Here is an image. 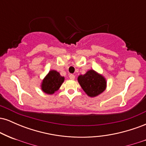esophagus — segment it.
Listing matches in <instances>:
<instances>
[{
  "mask_svg": "<svg viewBox=\"0 0 146 146\" xmlns=\"http://www.w3.org/2000/svg\"><path fill=\"white\" fill-rule=\"evenodd\" d=\"M69 78L71 79V80H75V76L74 75H73V74H70V75H69Z\"/></svg>",
  "mask_w": 146,
  "mask_h": 146,
  "instance_id": "34e87169",
  "label": "esophagus"
}]
</instances>
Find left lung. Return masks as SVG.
I'll list each match as a JSON object with an SVG mask.
<instances>
[{
    "mask_svg": "<svg viewBox=\"0 0 146 146\" xmlns=\"http://www.w3.org/2000/svg\"><path fill=\"white\" fill-rule=\"evenodd\" d=\"M78 81L85 93L90 98H95L106 90L107 82L102 74L95 70H88L85 74L80 75Z\"/></svg>",
    "mask_w": 146,
    "mask_h": 146,
    "instance_id": "left-lung-1",
    "label": "left lung"
}]
</instances>
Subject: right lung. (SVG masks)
I'll return each instance as SVG.
<instances>
[{"label": "right lung", "instance_id": "obj_1", "mask_svg": "<svg viewBox=\"0 0 146 146\" xmlns=\"http://www.w3.org/2000/svg\"><path fill=\"white\" fill-rule=\"evenodd\" d=\"M64 81V77L60 75L56 70H51L41 82V90L48 95H53L59 90Z\"/></svg>", "mask_w": 146, "mask_h": 146}]
</instances>
